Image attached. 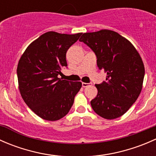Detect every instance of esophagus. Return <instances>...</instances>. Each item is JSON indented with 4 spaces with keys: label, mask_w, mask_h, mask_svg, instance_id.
Segmentation results:
<instances>
[{
    "label": "esophagus",
    "mask_w": 156,
    "mask_h": 156,
    "mask_svg": "<svg viewBox=\"0 0 156 156\" xmlns=\"http://www.w3.org/2000/svg\"><path fill=\"white\" fill-rule=\"evenodd\" d=\"M89 83H84V82H82V87H87L88 85H89Z\"/></svg>",
    "instance_id": "34e87169"
}]
</instances>
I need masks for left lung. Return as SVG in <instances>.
<instances>
[{
    "label": "left lung",
    "instance_id": "left-lung-1",
    "mask_svg": "<svg viewBox=\"0 0 156 156\" xmlns=\"http://www.w3.org/2000/svg\"><path fill=\"white\" fill-rule=\"evenodd\" d=\"M80 41L97 56L106 81L96 84L97 95L90 101L94 111L106 119L123 115L135 103L143 87L145 69L133 45L119 33L107 29L84 33Z\"/></svg>",
    "mask_w": 156,
    "mask_h": 156
}]
</instances>
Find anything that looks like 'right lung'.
<instances>
[{"mask_svg":"<svg viewBox=\"0 0 156 156\" xmlns=\"http://www.w3.org/2000/svg\"><path fill=\"white\" fill-rule=\"evenodd\" d=\"M82 33L48 31L29 45L18 66L19 89L25 103L41 119L56 121L68 114L81 82L58 78L67 66V50Z\"/></svg>","mask_w":156,"mask_h":156,"instance_id":"right-lung-1","label":"right lung"}]
</instances>
